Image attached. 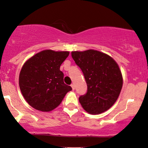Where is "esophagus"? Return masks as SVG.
<instances>
[{
    "label": "esophagus",
    "mask_w": 148,
    "mask_h": 148,
    "mask_svg": "<svg viewBox=\"0 0 148 148\" xmlns=\"http://www.w3.org/2000/svg\"><path fill=\"white\" fill-rule=\"evenodd\" d=\"M71 86L72 90H75V85H74V84H72L71 85Z\"/></svg>",
    "instance_id": "esophagus-1"
}]
</instances>
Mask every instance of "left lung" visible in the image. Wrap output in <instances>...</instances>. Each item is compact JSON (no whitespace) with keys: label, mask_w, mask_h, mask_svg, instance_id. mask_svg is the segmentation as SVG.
I'll use <instances>...</instances> for the list:
<instances>
[{"label":"left lung","mask_w":148,"mask_h":148,"mask_svg":"<svg viewBox=\"0 0 148 148\" xmlns=\"http://www.w3.org/2000/svg\"><path fill=\"white\" fill-rule=\"evenodd\" d=\"M86 79L88 91L79 98L91 114L108 110L116 102L123 87V75L117 62L108 54L93 49L71 52Z\"/></svg>","instance_id":"obj_1"}]
</instances>
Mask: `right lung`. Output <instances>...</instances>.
Masks as SVG:
<instances>
[{"instance_id": "obj_1", "label": "right lung", "mask_w": 148, "mask_h": 148, "mask_svg": "<svg viewBox=\"0 0 148 148\" xmlns=\"http://www.w3.org/2000/svg\"><path fill=\"white\" fill-rule=\"evenodd\" d=\"M69 54V51L44 50L23 64L19 73V88L26 102L34 108L50 112L72 90L64 83V74L60 70Z\"/></svg>"}]
</instances>
